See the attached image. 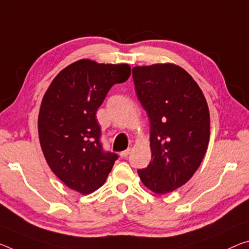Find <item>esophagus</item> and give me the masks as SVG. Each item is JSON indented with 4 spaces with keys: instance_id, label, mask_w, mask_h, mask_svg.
Listing matches in <instances>:
<instances>
[{
    "instance_id": "obj_1",
    "label": "esophagus",
    "mask_w": 249,
    "mask_h": 249,
    "mask_svg": "<svg viewBox=\"0 0 249 249\" xmlns=\"http://www.w3.org/2000/svg\"><path fill=\"white\" fill-rule=\"evenodd\" d=\"M129 153H131V148H127V149H125V151L121 152L120 156L122 157V159H125V157H127L129 155Z\"/></svg>"
}]
</instances>
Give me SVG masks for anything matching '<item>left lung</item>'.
<instances>
[{"instance_id":"obj_1","label":"left lung","mask_w":249,"mask_h":249,"mask_svg":"<svg viewBox=\"0 0 249 249\" xmlns=\"http://www.w3.org/2000/svg\"><path fill=\"white\" fill-rule=\"evenodd\" d=\"M133 80L151 122L152 160L137 173L152 192H173L192 178L206 154L207 102L191 75L175 64L136 66Z\"/></svg>"}]
</instances>
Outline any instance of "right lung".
<instances>
[{
	"mask_svg": "<svg viewBox=\"0 0 249 249\" xmlns=\"http://www.w3.org/2000/svg\"><path fill=\"white\" fill-rule=\"evenodd\" d=\"M129 75L127 64L80 60L62 70L43 96L37 122L43 154L54 174L81 194L100 188L117 160L103 149L96 112L110 88Z\"/></svg>",
	"mask_w": 249,
	"mask_h": 249,
	"instance_id": "add662e5",
	"label": "right lung"
}]
</instances>
